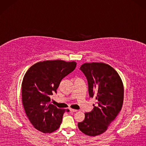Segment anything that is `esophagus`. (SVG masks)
Segmentation results:
<instances>
[{
  "label": "esophagus",
  "mask_w": 146,
  "mask_h": 146,
  "mask_svg": "<svg viewBox=\"0 0 146 146\" xmlns=\"http://www.w3.org/2000/svg\"><path fill=\"white\" fill-rule=\"evenodd\" d=\"M70 111H73V112H75V111H77V110H76V109H73V108H70Z\"/></svg>",
  "instance_id": "obj_1"
}]
</instances>
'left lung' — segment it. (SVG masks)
I'll use <instances>...</instances> for the list:
<instances>
[{
  "instance_id": "8db88e82",
  "label": "left lung",
  "mask_w": 146,
  "mask_h": 146,
  "mask_svg": "<svg viewBox=\"0 0 146 146\" xmlns=\"http://www.w3.org/2000/svg\"><path fill=\"white\" fill-rule=\"evenodd\" d=\"M80 70L86 77L90 97L97 100L96 106L85 113V120L78 123L83 134L96 136L103 134L121 110L123 85L120 76L110 65L104 63H84Z\"/></svg>"
}]
</instances>
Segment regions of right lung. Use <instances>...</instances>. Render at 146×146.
<instances>
[{
    "instance_id": "right-lung-1",
    "label": "right lung",
    "mask_w": 146,
    "mask_h": 146,
    "mask_svg": "<svg viewBox=\"0 0 146 146\" xmlns=\"http://www.w3.org/2000/svg\"><path fill=\"white\" fill-rule=\"evenodd\" d=\"M75 61L51 60L38 62L27 71L22 83V101L34 127L51 133L60 127L63 115L69 109L58 108L50 104L64 77L75 69Z\"/></svg>"
}]
</instances>
